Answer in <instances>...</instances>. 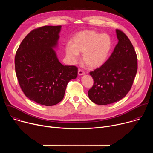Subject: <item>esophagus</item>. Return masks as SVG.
<instances>
[{"label":"esophagus","mask_w":153,"mask_h":153,"mask_svg":"<svg viewBox=\"0 0 153 153\" xmlns=\"http://www.w3.org/2000/svg\"><path fill=\"white\" fill-rule=\"evenodd\" d=\"M85 74V71H83V70H80V69H79V70H78V74H79V75L81 76V75H83V74Z\"/></svg>","instance_id":"34e87169"}]
</instances>
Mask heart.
<instances>
[{
  "mask_svg": "<svg viewBox=\"0 0 153 153\" xmlns=\"http://www.w3.org/2000/svg\"><path fill=\"white\" fill-rule=\"evenodd\" d=\"M112 48L110 35L93 30H83L73 37L71 44L65 47V53L70 62L76 63L79 53H82L83 62L91 68H98L105 63Z\"/></svg>",
  "mask_w": 153,
  "mask_h": 153,
  "instance_id": "1",
  "label": "heart"
}]
</instances>
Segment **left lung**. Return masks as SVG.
I'll list each match as a JSON object with an SVG mask.
<instances>
[{
  "instance_id": "left-lung-1",
  "label": "left lung",
  "mask_w": 153,
  "mask_h": 153,
  "mask_svg": "<svg viewBox=\"0 0 153 153\" xmlns=\"http://www.w3.org/2000/svg\"><path fill=\"white\" fill-rule=\"evenodd\" d=\"M119 40L110 57L90 74L94 84L88 91L90 99L96 104L106 105L123 98L129 91L137 71V57L126 35L116 30Z\"/></svg>"
}]
</instances>
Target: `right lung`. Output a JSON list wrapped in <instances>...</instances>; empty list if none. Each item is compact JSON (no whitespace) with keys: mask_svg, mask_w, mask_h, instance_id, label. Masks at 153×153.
Listing matches in <instances>:
<instances>
[{"mask_svg":"<svg viewBox=\"0 0 153 153\" xmlns=\"http://www.w3.org/2000/svg\"><path fill=\"white\" fill-rule=\"evenodd\" d=\"M61 26H44L32 30L22 41L15 56L16 76L31 100L53 106L63 99L68 83L77 76L75 66L63 65L53 50Z\"/></svg>","mask_w":153,"mask_h":153,"instance_id":"1","label":"right lung"}]
</instances>
